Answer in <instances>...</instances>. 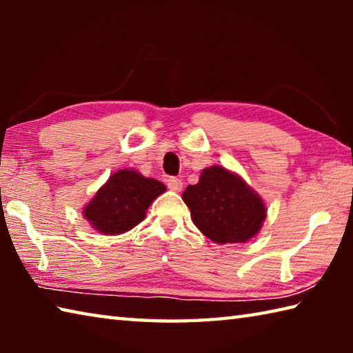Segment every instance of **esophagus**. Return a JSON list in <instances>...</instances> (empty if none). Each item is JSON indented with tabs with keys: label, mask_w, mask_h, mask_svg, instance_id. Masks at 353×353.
<instances>
[{
	"label": "esophagus",
	"mask_w": 353,
	"mask_h": 353,
	"mask_svg": "<svg viewBox=\"0 0 353 353\" xmlns=\"http://www.w3.org/2000/svg\"><path fill=\"white\" fill-rule=\"evenodd\" d=\"M166 185H168V188L172 190V191H181L182 187H183L182 181H181V179H177V177H168V179H166Z\"/></svg>",
	"instance_id": "1"
}]
</instances>
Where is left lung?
<instances>
[{"mask_svg":"<svg viewBox=\"0 0 353 353\" xmlns=\"http://www.w3.org/2000/svg\"><path fill=\"white\" fill-rule=\"evenodd\" d=\"M182 199L194 225L212 241L246 243L266 218L265 202L243 179L223 166L202 170L199 182L188 185Z\"/></svg>","mask_w":353,"mask_h":353,"instance_id":"1","label":"left lung"}]
</instances>
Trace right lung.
<instances>
[{
	"instance_id": "1",
	"label": "right lung",
	"mask_w": 353,
	"mask_h": 353,
	"mask_svg": "<svg viewBox=\"0 0 353 353\" xmlns=\"http://www.w3.org/2000/svg\"><path fill=\"white\" fill-rule=\"evenodd\" d=\"M165 191V185L155 179L135 170H119L97 191L82 214L101 234H124L145 219L149 205Z\"/></svg>"
}]
</instances>
